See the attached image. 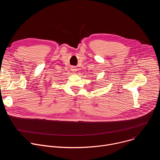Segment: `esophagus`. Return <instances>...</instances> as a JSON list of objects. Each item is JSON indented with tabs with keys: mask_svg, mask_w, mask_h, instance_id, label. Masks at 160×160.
Returning a JSON list of instances; mask_svg holds the SVG:
<instances>
[{
	"mask_svg": "<svg viewBox=\"0 0 160 160\" xmlns=\"http://www.w3.org/2000/svg\"><path fill=\"white\" fill-rule=\"evenodd\" d=\"M72 71L73 72H77V70L75 69V68H72Z\"/></svg>",
	"mask_w": 160,
	"mask_h": 160,
	"instance_id": "obj_1",
	"label": "esophagus"
}]
</instances>
